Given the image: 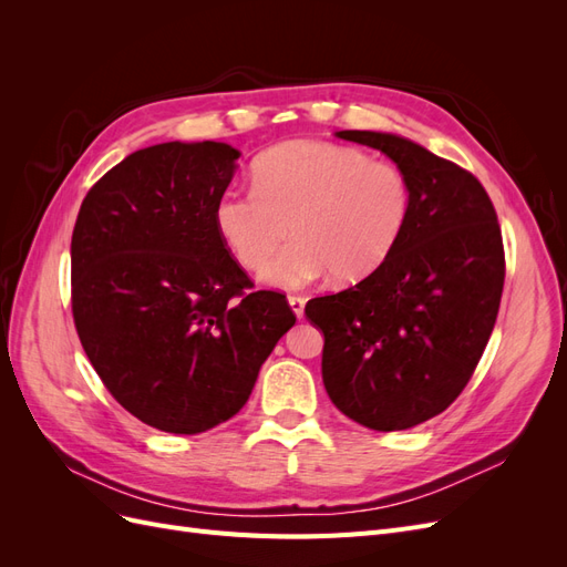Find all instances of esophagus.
<instances>
[{"label": "esophagus", "instance_id": "1", "mask_svg": "<svg viewBox=\"0 0 567 567\" xmlns=\"http://www.w3.org/2000/svg\"><path fill=\"white\" fill-rule=\"evenodd\" d=\"M288 305H290V310H293V315H296L298 319H302V315H305V298H300V296H288Z\"/></svg>", "mask_w": 567, "mask_h": 567}]
</instances>
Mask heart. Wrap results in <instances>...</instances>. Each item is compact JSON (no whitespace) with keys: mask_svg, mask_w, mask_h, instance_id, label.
<instances>
[{"mask_svg":"<svg viewBox=\"0 0 567 567\" xmlns=\"http://www.w3.org/2000/svg\"><path fill=\"white\" fill-rule=\"evenodd\" d=\"M409 210V182L398 165L359 148L296 140L255 161L250 192H221L213 221L246 269L265 267L290 229L293 244L262 279L302 288L329 271L340 284L367 279L398 248Z\"/></svg>","mask_w":567,"mask_h":567,"instance_id":"1","label":"heart"}]
</instances>
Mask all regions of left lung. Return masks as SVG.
<instances>
[{
	"label": "left lung",
	"mask_w": 567,
	"mask_h": 567,
	"mask_svg": "<svg viewBox=\"0 0 567 567\" xmlns=\"http://www.w3.org/2000/svg\"><path fill=\"white\" fill-rule=\"evenodd\" d=\"M336 136L385 153L411 210L379 269L305 315L323 333L331 402L371 431H406L442 414L485 352L504 290L502 229L483 184L452 161L390 132Z\"/></svg>",
	"instance_id": "8db88e82"
}]
</instances>
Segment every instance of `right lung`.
I'll list each match as a JSON object with an SVG mask.
<instances>
[{
  "label": "right lung",
  "instance_id": "right-lung-1",
  "mask_svg": "<svg viewBox=\"0 0 567 567\" xmlns=\"http://www.w3.org/2000/svg\"><path fill=\"white\" fill-rule=\"evenodd\" d=\"M241 151L167 142L134 151L84 196L71 241L73 319L99 379L132 416L175 435L229 421L296 323L215 229Z\"/></svg>",
  "mask_w": 567,
  "mask_h": 567
}]
</instances>
